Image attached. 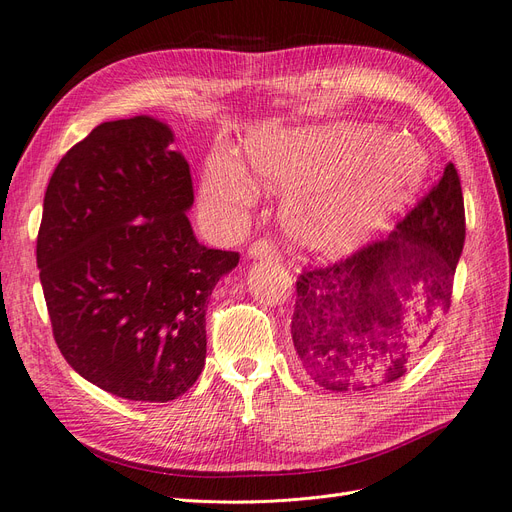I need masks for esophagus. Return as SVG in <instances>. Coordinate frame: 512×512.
<instances>
[{"label": "esophagus", "instance_id": "1", "mask_svg": "<svg viewBox=\"0 0 512 512\" xmlns=\"http://www.w3.org/2000/svg\"><path fill=\"white\" fill-rule=\"evenodd\" d=\"M247 254H250L252 258H258V260H277L280 258V252H277V247L273 241L269 239H258L250 245V250H247Z\"/></svg>", "mask_w": 512, "mask_h": 512}]
</instances>
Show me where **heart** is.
Instances as JSON below:
<instances>
[{
	"instance_id": "1",
	"label": "heart",
	"mask_w": 512,
	"mask_h": 512,
	"mask_svg": "<svg viewBox=\"0 0 512 512\" xmlns=\"http://www.w3.org/2000/svg\"><path fill=\"white\" fill-rule=\"evenodd\" d=\"M250 170L213 151L203 173V203L224 222L254 205L256 185L286 194L282 224L301 250L337 254L365 241L406 203L427 173L423 149L404 134L359 123L262 132L247 145Z\"/></svg>"
}]
</instances>
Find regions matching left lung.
I'll return each instance as SVG.
<instances>
[{
  "mask_svg": "<svg viewBox=\"0 0 512 512\" xmlns=\"http://www.w3.org/2000/svg\"><path fill=\"white\" fill-rule=\"evenodd\" d=\"M466 241L457 168L386 239L371 241L297 280L292 344L305 374L333 393H363L399 380L451 307Z\"/></svg>",
  "mask_w": 512,
  "mask_h": 512,
  "instance_id": "left-lung-1",
  "label": "left lung"
}]
</instances>
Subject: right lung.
<instances>
[{
    "mask_svg": "<svg viewBox=\"0 0 512 512\" xmlns=\"http://www.w3.org/2000/svg\"><path fill=\"white\" fill-rule=\"evenodd\" d=\"M166 123L104 121L59 160L36 260L53 337L106 393L170 401L205 367L209 297L239 252L194 237L190 164Z\"/></svg>",
    "mask_w": 512,
    "mask_h": 512,
    "instance_id": "add662e5",
    "label": "right lung"
}]
</instances>
